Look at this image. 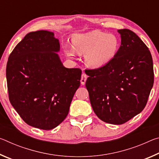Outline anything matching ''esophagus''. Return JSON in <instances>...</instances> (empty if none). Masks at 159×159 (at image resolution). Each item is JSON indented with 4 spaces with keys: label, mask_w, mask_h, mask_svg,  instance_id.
<instances>
[{
    "label": "esophagus",
    "mask_w": 159,
    "mask_h": 159,
    "mask_svg": "<svg viewBox=\"0 0 159 159\" xmlns=\"http://www.w3.org/2000/svg\"><path fill=\"white\" fill-rule=\"evenodd\" d=\"M87 78H88V76H87V75H86L85 74L83 73V74H82L81 79H80V83H81L82 85H84V84H85L86 80H87Z\"/></svg>",
    "instance_id": "obj_1"
}]
</instances>
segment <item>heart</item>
Listing matches in <instances>:
<instances>
[{"label": "heart", "mask_w": 159, "mask_h": 159, "mask_svg": "<svg viewBox=\"0 0 159 159\" xmlns=\"http://www.w3.org/2000/svg\"><path fill=\"white\" fill-rule=\"evenodd\" d=\"M73 47L64 46L66 55L74 58L76 51L80 55H85L86 64L93 69H98L110 62L119 49L120 43L117 37L99 31L75 35L72 39Z\"/></svg>", "instance_id": "b5f03b06"}]
</instances>
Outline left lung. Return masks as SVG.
Returning a JSON list of instances; mask_svg holds the SVG:
<instances>
[{
	"instance_id": "1",
	"label": "left lung",
	"mask_w": 159,
	"mask_h": 159,
	"mask_svg": "<svg viewBox=\"0 0 159 159\" xmlns=\"http://www.w3.org/2000/svg\"><path fill=\"white\" fill-rule=\"evenodd\" d=\"M118 32L121 45L116 57L100 68L85 70L94 112L114 125L125 123L144 109L154 77L152 55L144 43L129 29Z\"/></svg>"
}]
</instances>
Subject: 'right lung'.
Returning <instances> with one entry per match:
<instances>
[{"label":"right lung","instance_id":"obj_1","mask_svg":"<svg viewBox=\"0 0 159 159\" xmlns=\"http://www.w3.org/2000/svg\"><path fill=\"white\" fill-rule=\"evenodd\" d=\"M60 43L48 31L30 32L8 58L6 78L10 102L24 121L42 130L65 119L82 71L63 66Z\"/></svg>","mask_w":159,"mask_h":159}]
</instances>
